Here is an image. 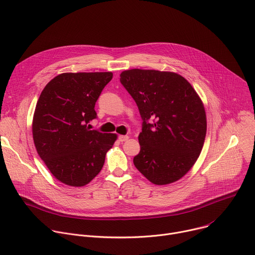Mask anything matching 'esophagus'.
Listing matches in <instances>:
<instances>
[{
  "instance_id": "esophagus-1",
  "label": "esophagus",
  "mask_w": 255,
  "mask_h": 255,
  "mask_svg": "<svg viewBox=\"0 0 255 255\" xmlns=\"http://www.w3.org/2000/svg\"><path fill=\"white\" fill-rule=\"evenodd\" d=\"M128 139H129V136H127V135H120L119 136V141L120 142H124V141H126Z\"/></svg>"
}]
</instances>
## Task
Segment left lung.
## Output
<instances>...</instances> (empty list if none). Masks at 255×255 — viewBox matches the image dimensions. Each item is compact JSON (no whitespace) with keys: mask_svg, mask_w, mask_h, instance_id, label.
<instances>
[{"mask_svg":"<svg viewBox=\"0 0 255 255\" xmlns=\"http://www.w3.org/2000/svg\"><path fill=\"white\" fill-rule=\"evenodd\" d=\"M120 77L143 120L134 165L154 185L174 183L193 167L203 148L207 119L201 98L172 71L134 68ZM150 119L153 125L147 122Z\"/></svg>","mask_w":255,"mask_h":255,"instance_id":"left-lung-1","label":"left lung"}]
</instances>
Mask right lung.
Segmentation results:
<instances>
[{
  "label": "right lung",
  "instance_id": "obj_1",
  "mask_svg": "<svg viewBox=\"0 0 255 255\" xmlns=\"http://www.w3.org/2000/svg\"><path fill=\"white\" fill-rule=\"evenodd\" d=\"M113 78L108 72H64L52 79L36 104L32 134L36 150L53 176L84 187L101 171L115 133L91 130L95 105Z\"/></svg>",
  "mask_w": 255,
  "mask_h": 255
}]
</instances>
